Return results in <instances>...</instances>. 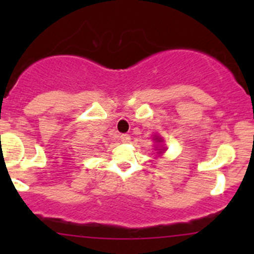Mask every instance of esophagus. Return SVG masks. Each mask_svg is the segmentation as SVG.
I'll return each mask as SVG.
<instances>
[{
    "instance_id": "1",
    "label": "esophagus",
    "mask_w": 254,
    "mask_h": 254,
    "mask_svg": "<svg viewBox=\"0 0 254 254\" xmlns=\"http://www.w3.org/2000/svg\"><path fill=\"white\" fill-rule=\"evenodd\" d=\"M118 137H119V140L122 142H127L130 140V136L127 134H120Z\"/></svg>"
}]
</instances>
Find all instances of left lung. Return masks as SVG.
<instances>
[{
  "label": "left lung",
  "mask_w": 254,
  "mask_h": 254,
  "mask_svg": "<svg viewBox=\"0 0 254 254\" xmlns=\"http://www.w3.org/2000/svg\"><path fill=\"white\" fill-rule=\"evenodd\" d=\"M153 140H155V141H156V142H158V143L163 141L162 137H160V136H155V139H153ZM158 150H160V152H158V153H162L163 151H165V148H158Z\"/></svg>",
  "instance_id": "obj_1"
}]
</instances>
